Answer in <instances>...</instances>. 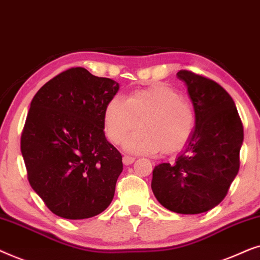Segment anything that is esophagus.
Segmentation results:
<instances>
[{
	"instance_id": "1",
	"label": "esophagus",
	"mask_w": 260,
	"mask_h": 260,
	"mask_svg": "<svg viewBox=\"0 0 260 260\" xmlns=\"http://www.w3.org/2000/svg\"><path fill=\"white\" fill-rule=\"evenodd\" d=\"M134 160H136V158L131 157V155H123V158H122V161L124 165H131Z\"/></svg>"
}]
</instances>
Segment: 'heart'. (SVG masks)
<instances>
[{"label":"heart","mask_w":260,"mask_h":260,"mask_svg":"<svg viewBox=\"0 0 260 260\" xmlns=\"http://www.w3.org/2000/svg\"><path fill=\"white\" fill-rule=\"evenodd\" d=\"M107 137L113 143L124 141V150L136 154L165 153L184 146L195 126V113L189 101L170 86L155 83L129 92L124 99H110L103 113Z\"/></svg>","instance_id":"b5f03b06"}]
</instances>
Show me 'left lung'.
I'll return each instance as SVG.
<instances>
[{
  "label": "left lung",
  "instance_id": "left-lung-1",
  "mask_svg": "<svg viewBox=\"0 0 260 260\" xmlns=\"http://www.w3.org/2000/svg\"><path fill=\"white\" fill-rule=\"evenodd\" d=\"M195 112V127L174 164L161 162L151 188L166 209L201 214L224 199L238 175L244 128L230 94L214 81L190 71L177 72Z\"/></svg>",
  "mask_w": 260,
  "mask_h": 260
}]
</instances>
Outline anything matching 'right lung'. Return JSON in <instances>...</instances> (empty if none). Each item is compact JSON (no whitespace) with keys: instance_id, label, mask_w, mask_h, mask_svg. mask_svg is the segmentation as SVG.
Listing matches in <instances>:
<instances>
[{"instance_id":"add662e5","label":"right lung","mask_w":260,"mask_h":260,"mask_svg":"<svg viewBox=\"0 0 260 260\" xmlns=\"http://www.w3.org/2000/svg\"><path fill=\"white\" fill-rule=\"evenodd\" d=\"M119 88L113 79L72 68L30 102L21 153L30 186L55 215L88 219L113 201L122 155L107 140L103 113Z\"/></svg>"}]
</instances>
